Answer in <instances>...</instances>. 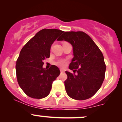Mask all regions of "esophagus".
<instances>
[{"label":"esophagus","mask_w":122,"mask_h":122,"mask_svg":"<svg viewBox=\"0 0 122 122\" xmlns=\"http://www.w3.org/2000/svg\"><path fill=\"white\" fill-rule=\"evenodd\" d=\"M60 72H61V73H63V72H65V71H64V69H60Z\"/></svg>","instance_id":"1"}]
</instances>
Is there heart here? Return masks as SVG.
Masks as SVG:
<instances>
[{
  "instance_id": "obj_1",
  "label": "heart",
  "mask_w": 122,
  "mask_h": 122,
  "mask_svg": "<svg viewBox=\"0 0 122 122\" xmlns=\"http://www.w3.org/2000/svg\"><path fill=\"white\" fill-rule=\"evenodd\" d=\"M58 65H60L61 67H64L66 65V61L65 60H60L57 62Z\"/></svg>"
}]
</instances>
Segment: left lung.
<instances>
[{
    "label": "left lung",
    "instance_id": "left-lung-1",
    "mask_svg": "<svg viewBox=\"0 0 122 122\" xmlns=\"http://www.w3.org/2000/svg\"><path fill=\"white\" fill-rule=\"evenodd\" d=\"M58 41L72 45L73 58L68 78L64 82L67 94L75 100H83L93 96L101 87L106 66L102 51L92 38L82 31H66Z\"/></svg>",
    "mask_w": 122,
    "mask_h": 122
}]
</instances>
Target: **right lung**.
<instances>
[{
  "label": "right lung",
  "mask_w": 122,
  "mask_h": 122,
  "mask_svg": "<svg viewBox=\"0 0 122 122\" xmlns=\"http://www.w3.org/2000/svg\"><path fill=\"white\" fill-rule=\"evenodd\" d=\"M63 31L42 29L23 47L16 63V74L21 89L29 97L42 99L50 93L53 81L60 75L59 68L43 67V61L49 58L51 45Z\"/></svg>",
  "instance_id": "add662e5"
}]
</instances>
